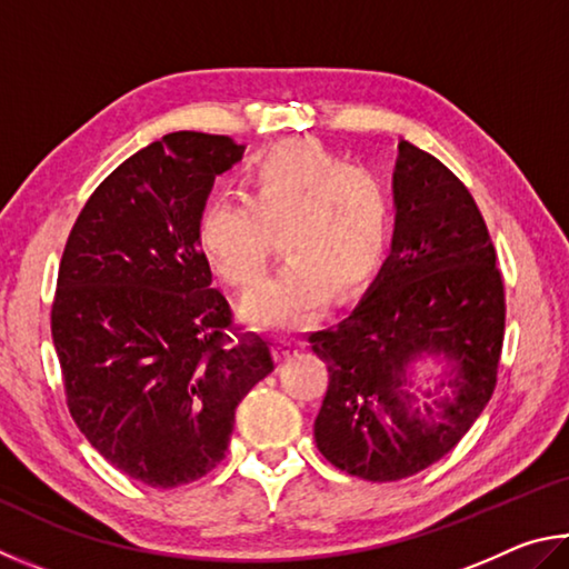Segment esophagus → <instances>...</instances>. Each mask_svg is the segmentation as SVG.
<instances>
[{
	"instance_id": "obj_1",
	"label": "esophagus",
	"mask_w": 569,
	"mask_h": 569,
	"mask_svg": "<svg viewBox=\"0 0 569 569\" xmlns=\"http://www.w3.org/2000/svg\"><path fill=\"white\" fill-rule=\"evenodd\" d=\"M305 342L295 340V337H279L277 340V355L282 357V360H290V357H297L302 352Z\"/></svg>"
}]
</instances>
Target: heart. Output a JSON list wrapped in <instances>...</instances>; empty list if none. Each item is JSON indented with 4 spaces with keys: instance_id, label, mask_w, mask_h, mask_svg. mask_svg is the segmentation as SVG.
Returning <instances> with one entry per match:
<instances>
[{
    "instance_id": "b5f03b06",
    "label": "heart",
    "mask_w": 569,
    "mask_h": 569,
    "mask_svg": "<svg viewBox=\"0 0 569 569\" xmlns=\"http://www.w3.org/2000/svg\"><path fill=\"white\" fill-rule=\"evenodd\" d=\"M277 232L287 262L247 297L244 317L269 330H302L327 295L360 290L382 264L392 232L390 189L320 142H282L249 167L247 197L209 199L199 244L227 282L249 290Z\"/></svg>"
}]
</instances>
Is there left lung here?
Returning a JSON list of instances; mask_svg holds the SVG:
<instances>
[{
    "label": "left lung",
    "mask_w": 569,
    "mask_h": 569,
    "mask_svg": "<svg viewBox=\"0 0 569 569\" xmlns=\"http://www.w3.org/2000/svg\"><path fill=\"white\" fill-rule=\"evenodd\" d=\"M390 257L342 322L310 335L330 372L317 450L340 470L395 482L427 470L490 402L505 290L490 232L440 159L400 142ZM438 367L425 388L419 367Z\"/></svg>",
    "instance_id": "1"
}]
</instances>
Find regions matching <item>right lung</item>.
Returning a JSON list of instances; mask_svg holds the SVG:
<instances>
[{"mask_svg":"<svg viewBox=\"0 0 569 569\" xmlns=\"http://www.w3.org/2000/svg\"><path fill=\"white\" fill-rule=\"evenodd\" d=\"M244 154L222 134L172 132L119 164L69 232L52 305L67 405L132 480L179 487L214 470L234 410L274 370L262 337L229 340L199 214Z\"/></svg>","mask_w":569,"mask_h":569,"instance_id":"obj_1","label":"right lung"}]
</instances>
